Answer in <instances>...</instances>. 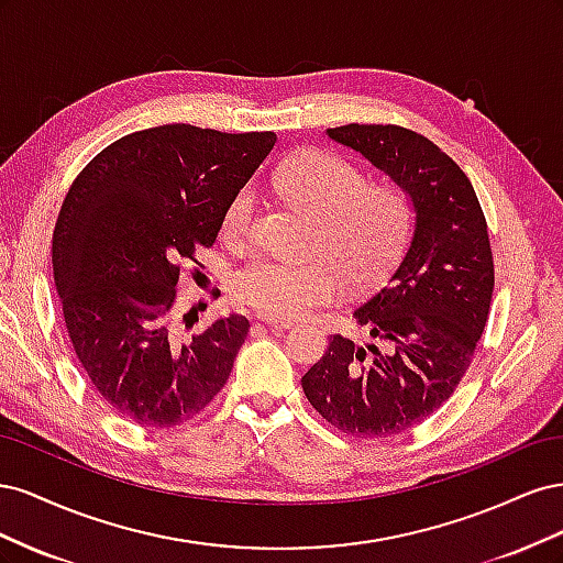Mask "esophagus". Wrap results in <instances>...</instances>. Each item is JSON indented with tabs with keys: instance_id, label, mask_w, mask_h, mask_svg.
<instances>
[{
	"instance_id": "1",
	"label": "esophagus",
	"mask_w": 563,
	"mask_h": 563,
	"mask_svg": "<svg viewBox=\"0 0 563 563\" xmlns=\"http://www.w3.org/2000/svg\"><path fill=\"white\" fill-rule=\"evenodd\" d=\"M258 319L265 321L272 331H286L288 327H291V323H288V321H272V319H267V317H263V314H261Z\"/></svg>"
}]
</instances>
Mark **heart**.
<instances>
[{
    "instance_id": "heart-1",
    "label": "heart",
    "mask_w": 563,
    "mask_h": 563,
    "mask_svg": "<svg viewBox=\"0 0 563 563\" xmlns=\"http://www.w3.org/2000/svg\"><path fill=\"white\" fill-rule=\"evenodd\" d=\"M282 195L319 220L314 258H255L232 279L234 298L267 319L308 317L350 286L376 284L401 255L411 209L395 187H371L366 174L331 152H300L277 174ZM255 190L242 187L223 213V236L242 244L253 223Z\"/></svg>"
}]
</instances>
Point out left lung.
<instances>
[{
    "mask_svg": "<svg viewBox=\"0 0 563 563\" xmlns=\"http://www.w3.org/2000/svg\"><path fill=\"white\" fill-rule=\"evenodd\" d=\"M327 133L401 187L416 223L385 286L354 310L371 343L333 335L300 383L340 432L401 434L453 395L486 327L496 282L486 218L463 168L424 135L395 124Z\"/></svg>",
    "mask_w": 563,
    "mask_h": 563,
    "instance_id": "8db88e82",
    "label": "left lung"
}]
</instances>
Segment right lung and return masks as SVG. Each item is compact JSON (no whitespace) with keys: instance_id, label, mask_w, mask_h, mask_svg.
Wrapping results in <instances>:
<instances>
[{"instance_id":"right-lung-1","label":"right lung","mask_w":563,"mask_h":563,"mask_svg":"<svg viewBox=\"0 0 563 563\" xmlns=\"http://www.w3.org/2000/svg\"><path fill=\"white\" fill-rule=\"evenodd\" d=\"M275 143L272 131H135L98 152L65 195L51 244L65 327L98 395L141 428L187 422L230 378L249 319L185 335L178 261L216 242L230 199Z\"/></svg>"}]
</instances>
